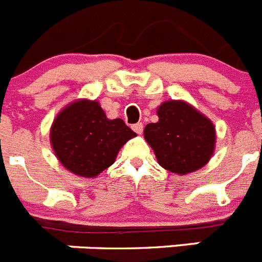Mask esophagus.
<instances>
[{"mask_svg": "<svg viewBox=\"0 0 262 262\" xmlns=\"http://www.w3.org/2000/svg\"><path fill=\"white\" fill-rule=\"evenodd\" d=\"M143 128H144V126H143V123H135V124H133V129H134V131H135L136 134H139V135H140V134L143 133Z\"/></svg>", "mask_w": 262, "mask_h": 262, "instance_id": "obj_1", "label": "esophagus"}]
</instances>
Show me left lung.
I'll return each mask as SVG.
<instances>
[{
  "instance_id": "1",
  "label": "left lung",
  "mask_w": 262,
  "mask_h": 262,
  "mask_svg": "<svg viewBox=\"0 0 262 262\" xmlns=\"http://www.w3.org/2000/svg\"><path fill=\"white\" fill-rule=\"evenodd\" d=\"M159 122L144 128V138L164 169L186 174L207 164L214 152L215 128L210 119L181 101L157 108Z\"/></svg>"
}]
</instances>
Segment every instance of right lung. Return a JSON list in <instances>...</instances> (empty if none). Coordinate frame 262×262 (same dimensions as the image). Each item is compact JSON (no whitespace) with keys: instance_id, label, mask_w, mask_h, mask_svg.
Returning <instances> with one entry per match:
<instances>
[{"instance_id":"right-lung-1","label":"right lung","mask_w":262,"mask_h":262,"mask_svg":"<svg viewBox=\"0 0 262 262\" xmlns=\"http://www.w3.org/2000/svg\"><path fill=\"white\" fill-rule=\"evenodd\" d=\"M135 135L122 119H107L98 102L82 99L57 115L51 143L68 170L94 177L114 163L120 147Z\"/></svg>"}]
</instances>
